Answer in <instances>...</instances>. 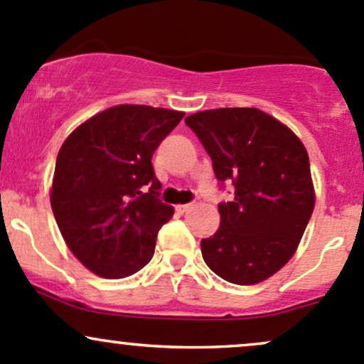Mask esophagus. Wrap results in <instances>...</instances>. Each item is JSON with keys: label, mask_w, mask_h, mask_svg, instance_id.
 <instances>
[{"label": "esophagus", "mask_w": 364, "mask_h": 364, "mask_svg": "<svg viewBox=\"0 0 364 364\" xmlns=\"http://www.w3.org/2000/svg\"><path fill=\"white\" fill-rule=\"evenodd\" d=\"M190 208H192V204H179V205H176V211H178V213H186Z\"/></svg>", "instance_id": "34e87169"}]
</instances>
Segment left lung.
I'll return each mask as SVG.
<instances>
[{
    "label": "left lung",
    "instance_id": "obj_1",
    "mask_svg": "<svg viewBox=\"0 0 364 364\" xmlns=\"http://www.w3.org/2000/svg\"><path fill=\"white\" fill-rule=\"evenodd\" d=\"M185 122L211 156L221 188H235L232 202L218 204V232L202 239L204 262L232 284H258L289 262L312 216L307 150L256 108L208 109Z\"/></svg>",
    "mask_w": 364,
    "mask_h": 364
}]
</instances>
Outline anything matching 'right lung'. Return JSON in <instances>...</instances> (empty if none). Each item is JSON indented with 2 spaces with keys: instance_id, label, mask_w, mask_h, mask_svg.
<instances>
[{
  "instance_id": "1",
  "label": "right lung",
  "mask_w": 364,
  "mask_h": 364,
  "mask_svg": "<svg viewBox=\"0 0 364 364\" xmlns=\"http://www.w3.org/2000/svg\"><path fill=\"white\" fill-rule=\"evenodd\" d=\"M183 117L151 106H113L64 141L52 211L68 247L90 272L122 279L153 258L156 233L174 209L159 198L151 156Z\"/></svg>"
}]
</instances>
